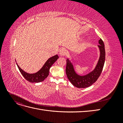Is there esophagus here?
Returning a JSON list of instances; mask_svg holds the SVG:
<instances>
[{"mask_svg": "<svg viewBox=\"0 0 123 123\" xmlns=\"http://www.w3.org/2000/svg\"><path fill=\"white\" fill-rule=\"evenodd\" d=\"M67 54V51L65 49H62L60 51H59V55L61 56H64Z\"/></svg>", "mask_w": 123, "mask_h": 123, "instance_id": "obj_1", "label": "esophagus"}]
</instances>
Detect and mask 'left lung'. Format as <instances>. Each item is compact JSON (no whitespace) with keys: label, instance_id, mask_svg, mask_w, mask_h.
<instances>
[{"label":"left lung","instance_id":"obj_1","mask_svg":"<svg viewBox=\"0 0 123 123\" xmlns=\"http://www.w3.org/2000/svg\"><path fill=\"white\" fill-rule=\"evenodd\" d=\"M98 46L99 50V57L94 69L84 75L78 74L74 69L72 62L69 58L66 60V72L68 80L71 84L77 88H85L90 86L98 80L103 69L105 61V45L101 38L98 40Z\"/></svg>","mask_w":123,"mask_h":123}]
</instances>
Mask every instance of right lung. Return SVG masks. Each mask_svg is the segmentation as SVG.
<instances>
[{
    "mask_svg": "<svg viewBox=\"0 0 123 123\" xmlns=\"http://www.w3.org/2000/svg\"><path fill=\"white\" fill-rule=\"evenodd\" d=\"M58 58V56L57 55H55L49 58L38 71L32 74L25 72L18 65L17 62L16 64L20 73L26 80L31 83H37L43 81L48 76L49 74L50 68L54 63L57 60Z\"/></svg>",
    "mask_w": 123,
    "mask_h": 123,
    "instance_id": "1",
    "label": "right lung"
}]
</instances>
